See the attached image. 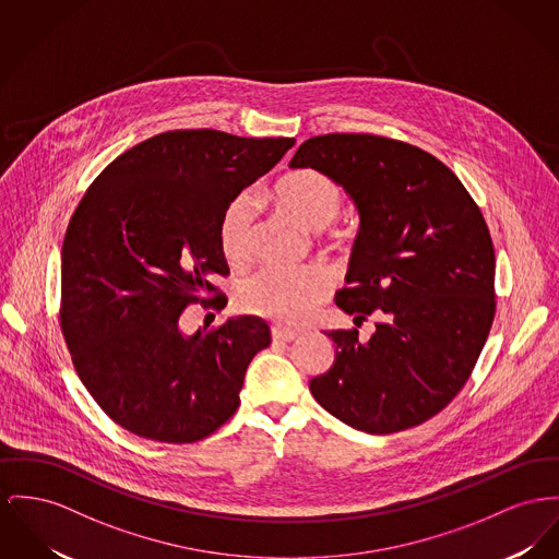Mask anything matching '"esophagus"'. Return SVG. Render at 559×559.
<instances>
[{"label":"esophagus","mask_w":559,"mask_h":559,"mask_svg":"<svg viewBox=\"0 0 559 559\" xmlns=\"http://www.w3.org/2000/svg\"><path fill=\"white\" fill-rule=\"evenodd\" d=\"M298 331H290V329H282V326H273V331H271V336H273V341L275 343H290V341H295L298 338Z\"/></svg>","instance_id":"1"}]
</instances>
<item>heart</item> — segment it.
<instances>
[{"instance_id": "heart-1", "label": "heart", "mask_w": 559, "mask_h": 559, "mask_svg": "<svg viewBox=\"0 0 559 559\" xmlns=\"http://www.w3.org/2000/svg\"><path fill=\"white\" fill-rule=\"evenodd\" d=\"M271 201L290 218L309 230H322L343 210L345 192L333 176L320 169H297L269 190ZM257 221V201L241 192L233 197L221 214L216 237L224 262L243 269L252 254V237ZM331 290V275L320 266L297 273L264 269L243 282L237 290V305L248 311L271 318L282 324H298Z\"/></svg>"}]
</instances>
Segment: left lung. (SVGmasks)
<instances>
[{"mask_svg":"<svg viewBox=\"0 0 559 559\" xmlns=\"http://www.w3.org/2000/svg\"><path fill=\"white\" fill-rule=\"evenodd\" d=\"M293 169H320L354 199L360 230L335 302L360 326L326 333L335 362L313 399L356 430L424 424L475 369L496 313V257L484 214L426 150L371 133H329L298 146Z\"/></svg>","mask_w":559,"mask_h":559,"instance_id":"8db88e82","label":"left lung"}]
</instances>
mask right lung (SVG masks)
<instances>
[{"label":"right lung","mask_w":559,"mask_h":559,"mask_svg":"<svg viewBox=\"0 0 559 559\" xmlns=\"http://www.w3.org/2000/svg\"><path fill=\"white\" fill-rule=\"evenodd\" d=\"M295 138L180 129L122 152L75 207L61 250L59 320L75 372L124 430L197 443L239 407L261 318L180 331L190 305L221 311L228 275L216 228L226 203L273 169Z\"/></svg>","instance_id":"obj_1"}]
</instances>
